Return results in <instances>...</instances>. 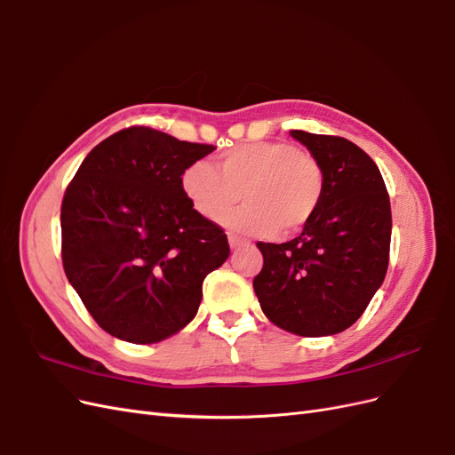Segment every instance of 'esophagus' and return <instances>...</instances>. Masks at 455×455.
Returning a JSON list of instances; mask_svg holds the SVG:
<instances>
[{"label":"esophagus","mask_w":455,"mask_h":455,"mask_svg":"<svg viewBox=\"0 0 455 455\" xmlns=\"http://www.w3.org/2000/svg\"><path fill=\"white\" fill-rule=\"evenodd\" d=\"M228 241H229V246H231V249H237V246H241V244H249V241L243 239V237H239V235H235V233H229V235H228Z\"/></svg>","instance_id":"esophagus-1"}]
</instances>
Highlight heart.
<instances>
[{"mask_svg":"<svg viewBox=\"0 0 455 455\" xmlns=\"http://www.w3.org/2000/svg\"><path fill=\"white\" fill-rule=\"evenodd\" d=\"M186 199L206 220H220L243 194L247 204L224 218L254 235H294L321 209L324 171L309 151L286 140L246 142L226 149L216 167L199 159L182 171Z\"/></svg>","mask_w":455,"mask_h":455,"instance_id":"heart-1","label":"heart"}]
</instances>
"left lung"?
I'll use <instances>...</instances> for the list:
<instances>
[{
    "mask_svg": "<svg viewBox=\"0 0 455 455\" xmlns=\"http://www.w3.org/2000/svg\"><path fill=\"white\" fill-rule=\"evenodd\" d=\"M291 134L321 163L324 197L296 239L256 243L264 266L252 286L273 324L306 338L332 336L359 319L387 273L389 194L378 164L356 144Z\"/></svg>",
    "mask_w": 455,
    "mask_h": 455,
    "instance_id": "obj_1",
    "label": "left lung"
}]
</instances>
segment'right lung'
I'll return each instance as SVG.
<instances>
[{
    "label": "right lung",
    "mask_w": 455,
    "mask_h": 455,
    "mask_svg": "<svg viewBox=\"0 0 455 455\" xmlns=\"http://www.w3.org/2000/svg\"><path fill=\"white\" fill-rule=\"evenodd\" d=\"M214 146L149 127L108 136L81 163L60 206L62 266L102 330L156 343L194 319L206 275L224 264V229L186 199L180 176Z\"/></svg>",
    "instance_id": "1"
}]
</instances>
